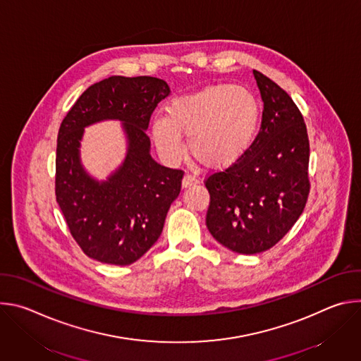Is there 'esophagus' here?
<instances>
[{
  "label": "esophagus",
  "instance_id": "obj_1",
  "mask_svg": "<svg viewBox=\"0 0 361 361\" xmlns=\"http://www.w3.org/2000/svg\"><path fill=\"white\" fill-rule=\"evenodd\" d=\"M197 183H198V180H197V177L192 176V174H185L184 178H183V187H190V185L197 184Z\"/></svg>",
  "mask_w": 361,
  "mask_h": 361
}]
</instances>
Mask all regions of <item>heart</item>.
<instances>
[{"label":"heart","instance_id":"b5f03b06","mask_svg":"<svg viewBox=\"0 0 361 361\" xmlns=\"http://www.w3.org/2000/svg\"><path fill=\"white\" fill-rule=\"evenodd\" d=\"M259 123V101L248 90L217 84L169 102L166 116L152 120L151 134L167 160L181 159V135H188V148L197 161L226 169L247 152Z\"/></svg>","mask_w":361,"mask_h":361}]
</instances>
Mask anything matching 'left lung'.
<instances>
[{
  "label": "left lung",
  "instance_id": "8db88e82",
  "mask_svg": "<svg viewBox=\"0 0 361 361\" xmlns=\"http://www.w3.org/2000/svg\"><path fill=\"white\" fill-rule=\"evenodd\" d=\"M264 102L262 127L244 156L204 180L210 192L205 217L212 235L240 254L276 245L301 216L310 192V144L291 97L252 71Z\"/></svg>",
  "mask_w": 361,
  "mask_h": 361
}]
</instances>
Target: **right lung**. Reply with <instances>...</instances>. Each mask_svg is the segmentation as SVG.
<instances>
[{"label":"right lung","mask_w":361,"mask_h":361,"mask_svg":"<svg viewBox=\"0 0 361 361\" xmlns=\"http://www.w3.org/2000/svg\"><path fill=\"white\" fill-rule=\"evenodd\" d=\"M169 94V84L156 77L113 75L88 87L60 126L56 198L73 238L90 259L128 266L163 231L184 171L151 159L145 130L154 109ZM101 119L125 123L129 152L123 166L98 183L82 170L78 148L83 127Z\"/></svg>","instance_id":"1"}]
</instances>
